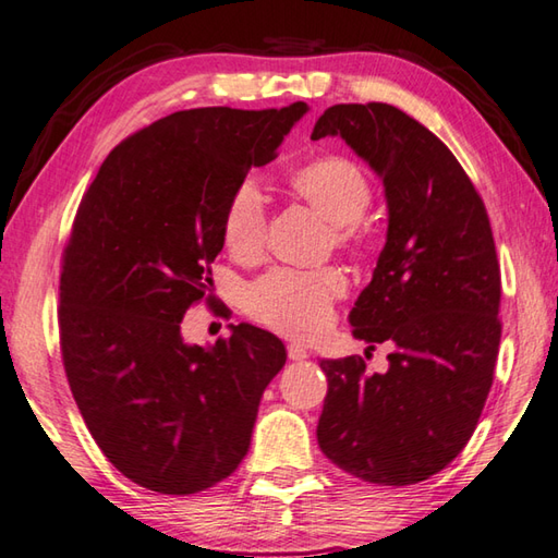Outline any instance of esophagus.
I'll use <instances>...</instances> for the list:
<instances>
[{
  "instance_id": "obj_1",
  "label": "esophagus",
  "mask_w": 558,
  "mask_h": 558,
  "mask_svg": "<svg viewBox=\"0 0 558 558\" xmlns=\"http://www.w3.org/2000/svg\"><path fill=\"white\" fill-rule=\"evenodd\" d=\"M287 352H289V360L291 362H303V360H308V356H311V352L306 350V347L299 344V342H291L287 347Z\"/></svg>"
}]
</instances>
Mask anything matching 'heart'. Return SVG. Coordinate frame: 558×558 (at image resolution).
Segmentation results:
<instances>
[{"label": "heart", "mask_w": 558, "mask_h": 558, "mask_svg": "<svg viewBox=\"0 0 558 558\" xmlns=\"http://www.w3.org/2000/svg\"><path fill=\"white\" fill-rule=\"evenodd\" d=\"M289 189L315 214L330 220L332 245L342 252H362L369 243L364 214L374 202L369 177L344 155H323L289 174ZM267 206L257 184L243 182L228 196L220 235L238 259H257L267 245ZM347 291L340 269L315 271L271 269L250 283L243 306L250 318L287 338H315L332 320L335 303Z\"/></svg>", "instance_id": "heart-1"}]
</instances>
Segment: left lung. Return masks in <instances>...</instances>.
I'll use <instances>...</instances> for the list:
<instances>
[{
	"label": "left lung",
	"mask_w": 558,
	"mask_h": 558,
	"mask_svg": "<svg viewBox=\"0 0 558 558\" xmlns=\"http://www.w3.org/2000/svg\"><path fill=\"white\" fill-rule=\"evenodd\" d=\"M340 135L381 177L388 235L350 313L388 372L360 354L323 360V454L378 486L442 471L474 435L500 344V265L483 198L447 145L391 104H335L313 141Z\"/></svg>",
	"instance_id": "left-lung-1"
}]
</instances>
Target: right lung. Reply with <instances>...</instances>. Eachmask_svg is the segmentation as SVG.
<instances>
[{
  "mask_svg": "<svg viewBox=\"0 0 558 558\" xmlns=\"http://www.w3.org/2000/svg\"><path fill=\"white\" fill-rule=\"evenodd\" d=\"M306 109L165 116L116 145L82 196L60 262L62 366L94 442L143 488L192 496L247 454L287 350L247 323L206 350L180 325L206 296L228 196Z\"/></svg>",
  "mask_w": 558,
  "mask_h": 558,
  "instance_id": "obj_1",
  "label": "right lung"
}]
</instances>
